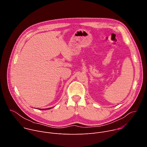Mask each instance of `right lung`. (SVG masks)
Returning <instances> with one entry per match:
<instances>
[{
    "instance_id": "1",
    "label": "right lung",
    "mask_w": 147,
    "mask_h": 147,
    "mask_svg": "<svg viewBox=\"0 0 147 147\" xmlns=\"http://www.w3.org/2000/svg\"><path fill=\"white\" fill-rule=\"evenodd\" d=\"M49 109H51V108H49ZM40 109V110H45V109Z\"/></svg>"
}]
</instances>
